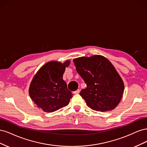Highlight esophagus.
<instances>
[{"label":"esophagus","instance_id":"obj_1","mask_svg":"<svg viewBox=\"0 0 147 147\" xmlns=\"http://www.w3.org/2000/svg\"><path fill=\"white\" fill-rule=\"evenodd\" d=\"M80 91V90H76L75 91H74V94H79Z\"/></svg>","mask_w":147,"mask_h":147}]
</instances>
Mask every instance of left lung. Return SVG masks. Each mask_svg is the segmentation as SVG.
Instances as JSON below:
<instances>
[{
  "label": "left lung",
  "instance_id": "1",
  "mask_svg": "<svg viewBox=\"0 0 147 147\" xmlns=\"http://www.w3.org/2000/svg\"><path fill=\"white\" fill-rule=\"evenodd\" d=\"M77 72L86 84L80 93L91 109L107 112L119 104L124 83L113 65L105 57L95 55L74 59Z\"/></svg>",
  "mask_w": 147,
  "mask_h": 147
}]
</instances>
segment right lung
Instances as JSON below:
<instances>
[{"mask_svg": "<svg viewBox=\"0 0 147 147\" xmlns=\"http://www.w3.org/2000/svg\"><path fill=\"white\" fill-rule=\"evenodd\" d=\"M70 61L62 64L51 61L43 65L35 75L29 87L30 98L44 112H53L68 105L73 94L63 80L65 67Z\"/></svg>", "mask_w": 147, "mask_h": 147, "instance_id": "1", "label": "right lung"}]
</instances>
